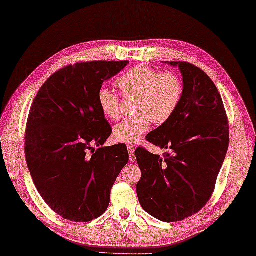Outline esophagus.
I'll list each match as a JSON object with an SVG mask.
<instances>
[{"instance_id":"obj_1","label":"esophagus","mask_w":256,"mask_h":256,"mask_svg":"<svg viewBox=\"0 0 256 256\" xmlns=\"http://www.w3.org/2000/svg\"><path fill=\"white\" fill-rule=\"evenodd\" d=\"M128 152H129V160L130 162H136V156H134V146L132 144H128L127 146Z\"/></svg>"}]
</instances>
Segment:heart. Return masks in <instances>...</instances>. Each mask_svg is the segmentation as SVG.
<instances>
[{"label":"heart","instance_id":"heart-1","mask_svg":"<svg viewBox=\"0 0 256 256\" xmlns=\"http://www.w3.org/2000/svg\"><path fill=\"white\" fill-rule=\"evenodd\" d=\"M124 96H136L134 117L126 118L113 129L115 141L134 143L156 124L167 122L175 115L182 101V80L174 72H160L146 66H136L116 80ZM98 105L110 120L120 117V98L114 91L102 86L98 91Z\"/></svg>","mask_w":256,"mask_h":256}]
</instances>
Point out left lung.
I'll list each match as a JSON object with an SVG mask.
<instances>
[{
    "instance_id": "1",
    "label": "left lung",
    "mask_w": 256,
    "mask_h": 256,
    "mask_svg": "<svg viewBox=\"0 0 256 256\" xmlns=\"http://www.w3.org/2000/svg\"><path fill=\"white\" fill-rule=\"evenodd\" d=\"M179 67L184 93L170 120L146 136L167 148L163 158L144 148L134 152L141 170L136 194L146 213L165 222L184 220L201 210L213 194L229 146L228 117L212 79L186 62Z\"/></svg>"
}]
</instances>
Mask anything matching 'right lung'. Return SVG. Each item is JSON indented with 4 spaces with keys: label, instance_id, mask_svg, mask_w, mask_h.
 Wrapping results in <instances>:
<instances>
[{
    "label": "right lung",
    "instance_id": "obj_1",
    "mask_svg": "<svg viewBox=\"0 0 256 256\" xmlns=\"http://www.w3.org/2000/svg\"><path fill=\"white\" fill-rule=\"evenodd\" d=\"M128 63L94 60L60 68L31 105L24 134L27 165L43 200L65 220L88 222L101 216L128 163L124 143L100 148L112 127L96 100L104 81Z\"/></svg>",
    "mask_w": 256,
    "mask_h": 256
}]
</instances>
